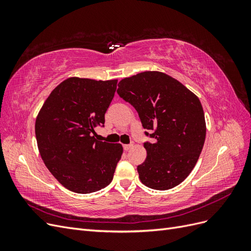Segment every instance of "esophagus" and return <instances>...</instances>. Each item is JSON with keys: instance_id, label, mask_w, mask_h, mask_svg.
I'll use <instances>...</instances> for the list:
<instances>
[{"instance_id": "obj_1", "label": "esophagus", "mask_w": 251, "mask_h": 251, "mask_svg": "<svg viewBox=\"0 0 251 251\" xmlns=\"http://www.w3.org/2000/svg\"><path fill=\"white\" fill-rule=\"evenodd\" d=\"M133 147H134L133 143H131V144H125V146H124V150H125V151H128V150H131Z\"/></svg>"}]
</instances>
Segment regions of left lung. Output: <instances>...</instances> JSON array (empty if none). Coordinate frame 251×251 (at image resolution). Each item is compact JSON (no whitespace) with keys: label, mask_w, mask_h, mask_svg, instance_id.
Returning a JSON list of instances; mask_svg holds the SVG:
<instances>
[{"label":"left lung","mask_w":251,"mask_h":251,"mask_svg":"<svg viewBox=\"0 0 251 251\" xmlns=\"http://www.w3.org/2000/svg\"><path fill=\"white\" fill-rule=\"evenodd\" d=\"M118 95L138 112L143 128L155 139L146 142L147 159L137 166L142 183L166 191L183 182L198 161L206 136L199 98L180 81L159 71L121 79Z\"/></svg>","instance_id":"left-lung-1"}]
</instances>
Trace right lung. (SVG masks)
<instances>
[{
	"label": "right lung",
	"mask_w": 251,
	"mask_h": 251,
	"mask_svg": "<svg viewBox=\"0 0 251 251\" xmlns=\"http://www.w3.org/2000/svg\"><path fill=\"white\" fill-rule=\"evenodd\" d=\"M116 88L117 79L67 78L37 114L41 157L53 177L71 192L90 194L113 180L123 146L96 140L95 130L103 126Z\"/></svg>",
	"instance_id": "1"
}]
</instances>
